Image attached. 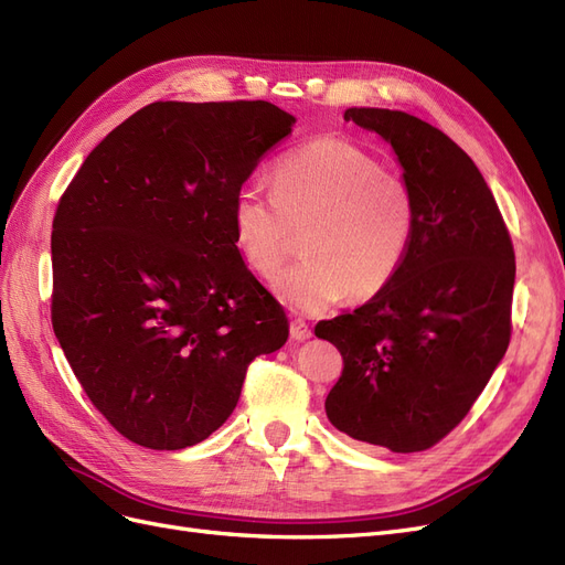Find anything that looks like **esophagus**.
Masks as SVG:
<instances>
[{"label": "esophagus", "mask_w": 565, "mask_h": 565, "mask_svg": "<svg viewBox=\"0 0 565 565\" xmlns=\"http://www.w3.org/2000/svg\"><path fill=\"white\" fill-rule=\"evenodd\" d=\"M289 334H292V339H297V341H306L311 337V328L306 324V320L295 318L292 322H289Z\"/></svg>", "instance_id": "1"}]
</instances>
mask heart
<instances>
[{
    "instance_id": "b5f03b06",
    "label": "heart",
    "mask_w": 565,
    "mask_h": 565,
    "mask_svg": "<svg viewBox=\"0 0 565 565\" xmlns=\"http://www.w3.org/2000/svg\"><path fill=\"white\" fill-rule=\"evenodd\" d=\"M245 266L273 278L299 245L303 259L276 280L289 309L322 313L349 297L370 301L396 280L417 233L409 185L347 139H316L270 169V191L247 183L231 210Z\"/></svg>"
}]
</instances>
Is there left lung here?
<instances>
[{"instance_id": "1", "label": "left lung", "mask_w": 565, "mask_h": 565, "mask_svg": "<svg viewBox=\"0 0 565 565\" xmlns=\"http://www.w3.org/2000/svg\"><path fill=\"white\" fill-rule=\"evenodd\" d=\"M344 119L396 150L417 233L380 297L316 324L344 358L324 413L355 440L422 452L467 417L507 353L514 245L486 179L450 136L401 110L349 108Z\"/></svg>"}]
</instances>
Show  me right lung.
<instances>
[{
    "mask_svg": "<svg viewBox=\"0 0 565 565\" xmlns=\"http://www.w3.org/2000/svg\"><path fill=\"white\" fill-rule=\"evenodd\" d=\"M295 117L268 100H156L58 200L51 322L94 407L150 450L224 424L249 363L289 334L233 241V200Z\"/></svg>",
    "mask_w": 565,
    "mask_h": 565,
    "instance_id": "right-lung-1",
    "label": "right lung"
}]
</instances>
